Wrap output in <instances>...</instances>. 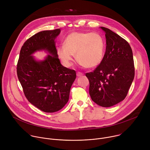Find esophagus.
<instances>
[{
	"mask_svg": "<svg viewBox=\"0 0 150 150\" xmlns=\"http://www.w3.org/2000/svg\"><path fill=\"white\" fill-rule=\"evenodd\" d=\"M76 75H77V76H78V77H79V76H82L83 75V74H82V72H77V73H76Z\"/></svg>",
	"mask_w": 150,
	"mask_h": 150,
	"instance_id": "esophagus-1",
	"label": "esophagus"
}]
</instances>
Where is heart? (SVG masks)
<instances>
[{
	"mask_svg": "<svg viewBox=\"0 0 150 150\" xmlns=\"http://www.w3.org/2000/svg\"><path fill=\"white\" fill-rule=\"evenodd\" d=\"M57 55L63 65H71L74 55L83 67L93 68L102 61L105 52V42L98 33L74 32L69 34L63 46L57 48Z\"/></svg>",
	"mask_w": 150,
	"mask_h": 150,
	"instance_id": "heart-1",
	"label": "heart"
}]
</instances>
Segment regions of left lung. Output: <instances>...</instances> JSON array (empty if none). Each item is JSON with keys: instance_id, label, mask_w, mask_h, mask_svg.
<instances>
[{"instance_id": "obj_1", "label": "left lung", "mask_w": 150, "mask_h": 150, "mask_svg": "<svg viewBox=\"0 0 150 150\" xmlns=\"http://www.w3.org/2000/svg\"><path fill=\"white\" fill-rule=\"evenodd\" d=\"M106 38L103 59L97 68L85 75L89 93L97 104L109 108L126 97L135 76L132 49L127 41L109 28L101 27Z\"/></svg>"}]
</instances>
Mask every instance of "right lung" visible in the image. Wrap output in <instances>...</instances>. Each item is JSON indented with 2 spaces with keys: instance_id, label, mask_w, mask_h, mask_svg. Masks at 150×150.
Here are the masks:
<instances>
[{
  "instance_id": "1",
  "label": "right lung",
  "mask_w": 150,
  "mask_h": 150,
  "mask_svg": "<svg viewBox=\"0 0 150 150\" xmlns=\"http://www.w3.org/2000/svg\"><path fill=\"white\" fill-rule=\"evenodd\" d=\"M60 32L59 28L46 30L29 38L21 49L17 63V76L25 97L46 113L59 111L65 106L76 78L75 71L62 66L58 58L54 40ZM42 49L51 54L37 62L30 55Z\"/></svg>"
}]
</instances>
